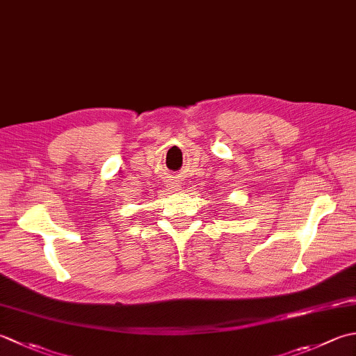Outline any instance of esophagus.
Here are the masks:
<instances>
[{"label":"esophagus","instance_id":"obj_1","mask_svg":"<svg viewBox=\"0 0 356 356\" xmlns=\"http://www.w3.org/2000/svg\"><path fill=\"white\" fill-rule=\"evenodd\" d=\"M172 186H176V185H172Z\"/></svg>","mask_w":356,"mask_h":356}]
</instances>
